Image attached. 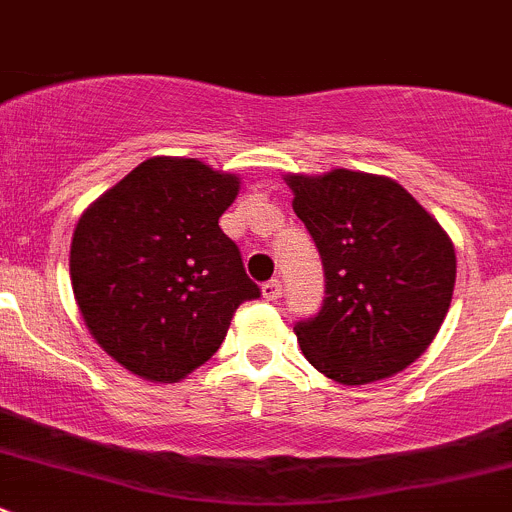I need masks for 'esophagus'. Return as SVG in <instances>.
<instances>
[{"instance_id": "obj_1", "label": "esophagus", "mask_w": 512, "mask_h": 512, "mask_svg": "<svg viewBox=\"0 0 512 512\" xmlns=\"http://www.w3.org/2000/svg\"><path fill=\"white\" fill-rule=\"evenodd\" d=\"M262 295L267 297V300H280L282 295V285L277 277H272V280H267L265 285H262Z\"/></svg>"}]
</instances>
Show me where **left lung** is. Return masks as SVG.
Wrapping results in <instances>:
<instances>
[{
	"mask_svg": "<svg viewBox=\"0 0 512 512\" xmlns=\"http://www.w3.org/2000/svg\"><path fill=\"white\" fill-rule=\"evenodd\" d=\"M292 210L315 240L325 300L295 325L302 355L342 385L405 370L438 335L455 287V247L390 177L287 175Z\"/></svg>",
	"mask_w": 512,
	"mask_h": 512,
	"instance_id": "left-lung-1",
	"label": "left lung"
}]
</instances>
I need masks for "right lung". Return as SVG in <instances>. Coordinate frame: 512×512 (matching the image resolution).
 Segmentation results:
<instances>
[{
    "mask_svg": "<svg viewBox=\"0 0 512 512\" xmlns=\"http://www.w3.org/2000/svg\"><path fill=\"white\" fill-rule=\"evenodd\" d=\"M240 177L200 160L152 157L84 210L69 275L84 325L109 357L152 382L210 360L260 287L220 217Z\"/></svg>",
    "mask_w": 512,
    "mask_h": 512,
    "instance_id": "right-lung-1",
    "label": "right lung"
}]
</instances>
